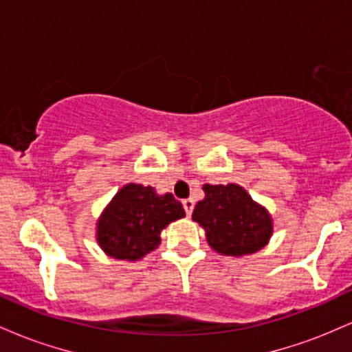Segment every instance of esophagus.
Segmentation results:
<instances>
[{
	"mask_svg": "<svg viewBox=\"0 0 352 352\" xmlns=\"http://www.w3.org/2000/svg\"><path fill=\"white\" fill-rule=\"evenodd\" d=\"M182 204H184L185 213H187L188 217L192 215V212H193V207H195V201H193L192 199H187V200H184V201H182Z\"/></svg>",
	"mask_w": 352,
	"mask_h": 352,
	"instance_id": "obj_1",
	"label": "esophagus"
}]
</instances>
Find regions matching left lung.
Wrapping results in <instances>:
<instances>
[{
    "label": "left lung",
    "mask_w": 352,
    "mask_h": 352,
    "mask_svg": "<svg viewBox=\"0 0 352 352\" xmlns=\"http://www.w3.org/2000/svg\"><path fill=\"white\" fill-rule=\"evenodd\" d=\"M205 199L193 210V221L207 232L218 253L241 256L263 248L273 232L272 218L235 184L204 185Z\"/></svg>",
    "instance_id": "8db88e82"
}]
</instances>
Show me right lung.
I'll use <instances>...</instances> for the list:
<instances>
[{
	"mask_svg": "<svg viewBox=\"0 0 352 352\" xmlns=\"http://www.w3.org/2000/svg\"><path fill=\"white\" fill-rule=\"evenodd\" d=\"M185 217L172 193L157 195L152 187L129 184L117 192L98 223V241L109 256L139 260L160 245V232Z\"/></svg>",
	"mask_w": 352,
	"mask_h": 352,
	"instance_id": "add662e5",
	"label": "right lung"
}]
</instances>
